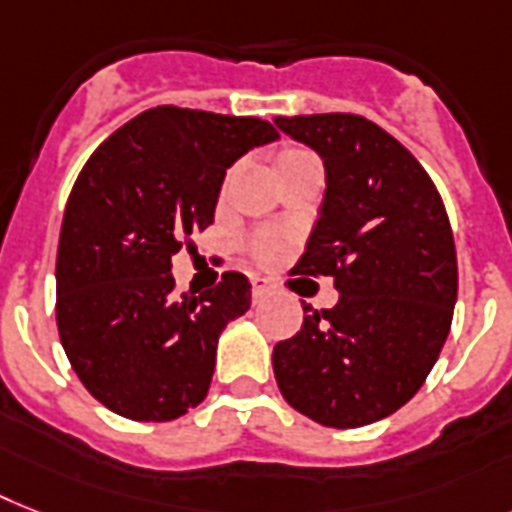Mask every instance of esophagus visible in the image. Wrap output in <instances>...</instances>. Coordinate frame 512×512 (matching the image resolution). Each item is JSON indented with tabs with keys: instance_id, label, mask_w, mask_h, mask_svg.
Instances as JSON below:
<instances>
[{
	"instance_id": "obj_1",
	"label": "esophagus",
	"mask_w": 512,
	"mask_h": 512,
	"mask_svg": "<svg viewBox=\"0 0 512 512\" xmlns=\"http://www.w3.org/2000/svg\"><path fill=\"white\" fill-rule=\"evenodd\" d=\"M273 292V286H270V281H265V278H252V299L255 302H260V299H265L268 294Z\"/></svg>"
}]
</instances>
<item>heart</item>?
Returning <instances> with one entry per match:
<instances>
[{
    "instance_id": "heart-1",
    "label": "heart",
    "mask_w": 512,
    "mask_h": 512,
    "mask_svg": "<svg viewBox=\"0 0 512 512\" xmlns=\"http://www.w3.org/2000/svg\"><path fill=\"white\" fill-rule=\"evenodd\" d=\"M302 149H289L284 155H299ZM278 249H281V242H278L273 234H265L260 242H257V255L263 257V260H273L278 255Z\"/></svg>"
}]
</instances>
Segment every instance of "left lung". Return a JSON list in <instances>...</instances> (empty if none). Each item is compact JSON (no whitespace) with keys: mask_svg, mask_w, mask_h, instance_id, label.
Segmentation results:
<instances>
[{"mask_svg":"<svg viewBox=\"0 0 512 512\" xmlns=\"http://www.w3.org/2000/svg\"><path fill=\"white\" fill-rule=\"evenodd\" d=\"M323 160L326 191L297 273L334 276L339 302L305 307L273 347L284 400L331 429L400 410L450 334L458 255L442 197L400 141L350 112L273 120Z\"/></svg>","mask_w":512,"mask_h":512,"instance_id":"left-lung-1","label":"left lung"}]
</instances>
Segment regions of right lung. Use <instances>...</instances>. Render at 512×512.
<instances>
[{"instance_id": "add662e5", "label": "right lung", "mask_w": 512, "mask_h": 512, "mask_svg": "<svg viewBox=\"0 0 512 512\" xmlns=\"http://www.w3.org/2000/svg\"><path fill=\"white\" fill-rule=\"evenodd\" d=\"M260 118L152 107L83 165L57 247V328L81 384L131 421H173L207 397L228 323L252 286L226 273L173 294L170 257L215 218L226 170L276 141Z\"/></svg>"}]
</instances>
